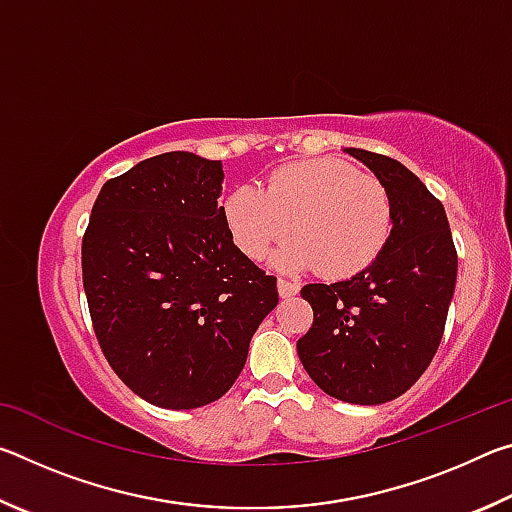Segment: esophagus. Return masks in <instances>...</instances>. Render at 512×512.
<instances>
[{
  "mask_svg": "<svg viewBox=\"0 0 512 512\" xmlns=\"http://www.w3.org/2000/svg\"><path fill=\"white\" fill-rule=\"evenodd\" d=\"M298 291H300L298 282L287 280V277H280V280H277V293H280V298H291L296 296Z\"/></svg>",
  "mask_w": 512,
  "mask_h": 512,
  "instance_id": "obj_1",
  "label": "esophagus"
}]
</instances>
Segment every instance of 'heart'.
Instances as JSON below:
<instances>
[{
	"label": "heart",
	"mask_w": 512,
	"mask_h": 512,
	"mask_svg": "<svg viewBox=\"0 0 512 512\" xmlns=\"http://www.w3.org/2000/svg\"><path fill=\"white\" fill-rule=\"evenodd\" d=\"M225 223L248 257L280 255L289 268L316 266L329 280L366 271L393 235V198L372 173L339 158L302 160L275 169L264 189L241 185L223 203Z\"/></svg>",
	"instance_id": "1"
}]
</instances>
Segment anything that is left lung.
I'll use <instances>...</instances> for the list:
<instances>
[{
  "mask_svg": "<svg viewBox=\"0 0 512 512\" xmlns=\"http://www.w3.org/2000/svg\"><path fill=\"white\" fill-rule=\"evenodd\" d=\"M345 151L386 185L393 235L363 273L302 287L314 323L298 341V357L336 400L384 404L409 391L438 350L458 255L443 203L413 171L388 155Z\"/></svg>",
  "mask_w": 512,
  "mask_h": 512,
  "instance_id": "obj_1",
  "label": "left lung"
}]
</instances>
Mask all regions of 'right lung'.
<instances>
[{"mask_svg": "<svg viewBox=\"0 0 512 512\" xmlns=\"http://www.w3.org/2000/svg\"><path fill=\"white\" fill-rule=\"evenodd\" d=\"M223 167L171 151L110 178L92 205L81 264L103 357L160 409H198L230 391L275 277L232 244Z\"/></svg>", "mask_w": 512, "mask_h": 512, "instance_id": "obj_1", "label": "right lung"}]
</instances>
